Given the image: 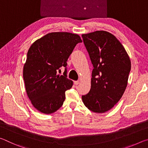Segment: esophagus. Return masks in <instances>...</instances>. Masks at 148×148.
<instances>
[{"mask_svg":"<svg viewBox=\"0 0 148 148\" xmlns=\"http://www.w3.org/2000/svg\"><path fill=\"white\" fill-rule=\"evenodd\" d=\"M74 85H76V86H77V85H78L79 84V81H74Z\"/></svg>","mask_w":148,"mask_h":148,"instance_id":"obj_1","label":"esophagus"}]
</instances>
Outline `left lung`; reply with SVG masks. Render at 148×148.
Instances as JSON below:
<instances>
[{
	"instance_id": "obj_1",
	"label": "left lung",
	"mask_w": 148,
	"mask_h": 148,
	"mask_svg": "<svg viewBox=\"0 0 148 148\" xmlns=\"http://www.w3.org/2000/svg\"><path fill=\"white\" fill-rule=\"evenodd\" d=\"M93 66L91 89L84 104L95 113H104L121 99L127 86L131 60L116 37L104 31L82 35Z\"/></svg>"
}]
</instances>
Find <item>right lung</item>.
Wrapping results in <instances>:
<instances>
[{"mask_svg":"<svg viewBox=\"0 0 148 148\" xmlns=\"http://www.w3.org/2000/svg\"><path fill=\"white\" fill-rule=\"evenodd\" d=\"M79 35L51 32L35 41L27 52L23 67L26 92L33 106L43 114L54 113L63 104L65 91L73 82L67 78L66 61L77 43ZM61 67L63 75L57 74Z\"/></svg>","mask_w":148,"mask_h":148,"instance_id":"right-lung-1","label":"right lung"}]
</instances>
